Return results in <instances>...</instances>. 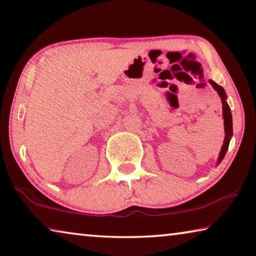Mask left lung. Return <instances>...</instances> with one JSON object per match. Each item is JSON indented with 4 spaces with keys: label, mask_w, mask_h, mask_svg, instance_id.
<instances>
[{
    "label": "left lung",
    "mask_w": 256,
    "mask_h": 256,
    "mask_svg": "<svg viewBox=\"0 0 256 256\" xmlns=\"http://www.w3.org/2000/svg\"><path fill=\"white\" fill-rule=\"evenodd\" d=\"M210 83L212 86L214 88V90L218 92V94L220 96L221 101H222V110H223V120H224V132H226V136H224V142H223V146L221 148L220 155H218V165L221 163L223 158L226 156V150H228L229 147V142L231 136H232V116H231V112H230V107L229 104H226V94L224 92V88H223L221 85L216 84L214 80H210Z\"/></svg>",
    "instance_id": "obj_1"
}]
</instances>
